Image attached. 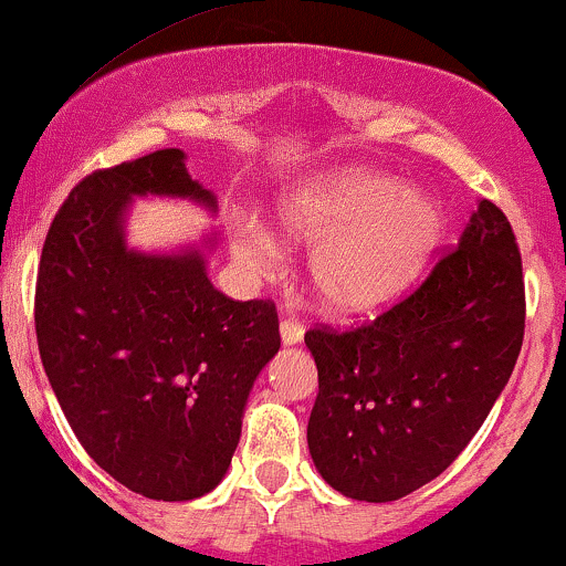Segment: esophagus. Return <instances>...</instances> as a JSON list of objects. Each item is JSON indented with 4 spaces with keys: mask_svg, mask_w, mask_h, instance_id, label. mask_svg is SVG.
Returning a JSON list of instances; mask_svg holds the SVG:
<instances>
[{
    "mask_svg": "<svg viewBox=\"0 0 566 566\" xmlns=\"http://www.w3.org/2000/svg\"><path fill=\"white\" fill-rule=\"evenodd\" d=\"M281 337L285 345L302 343V337H305V326H302L296 318H283L281 321Z\"/></svg>",
    "mask_w": 566,
    "mask_h": 566,
    "instance_id": "34e87169",
    "label": "esophagus"
}]
</instances>
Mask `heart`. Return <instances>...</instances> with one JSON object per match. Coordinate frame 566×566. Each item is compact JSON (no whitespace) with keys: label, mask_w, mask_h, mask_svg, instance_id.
<instances>
[{"label":"heart","mask_w":566,"mask_h":566,"mask_svg":"<svg viewBox=\"0 0 566 566\" xmlns=\"http://www.w3.org/2000/svg\"><path fill=\"white\" fill-rule=\"evenodd\" d=\"M277 218L285 237L315 242L310 283L321 305L345 318L378 315L402 300L446 229L429 193L364 167L300 186L283 199ZM234 253L253 272H272L281 261L277 242L256 223L237 234Z\"/></svg>","instance_id":"obj_1"}]
</instances>
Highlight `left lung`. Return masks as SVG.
Instances as JSON below:
<instances>
[{
  "label": "left lung",
  "instance_id": "1",
  "mask_svg": "<svg viewBox=\"0 0 566 566\" xmlns=\"http://www.w3.org/2000/svg\"><path fill=\"white\" fill-rule=\"evenodd\" d=\"M524 324L518 242L483 199L412 294L361 326L305 334L318 367L307 446L326 483L394 502L446 472L513 375Z\"/></svg>",
  "mask_w": 566,
  "mask_h": 566
}]
</instances>
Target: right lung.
I'll list each match as a JSON object with an SVG mask.
<instances>
[{"label":"right lung","mask_w":566,"mask_h":566,"mask_svg":"<svg viewBox=\"0 0 566 566\" xmlns=\"http://www.w3.org/2000/svg\"><path fill=\"white\" fill-rule=\"evenodd\" d=\"M164 148L86 175L42 245L34 329L72 431L107 475L186 502L227 475L253 380L281 348L270 300L212 289L199 251L145 256L124 242L132 197H216Z\"/></svg>","instance_id":"obj_1"}]
</instances>
